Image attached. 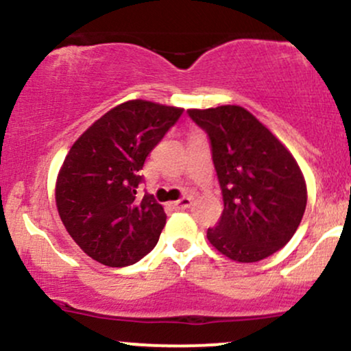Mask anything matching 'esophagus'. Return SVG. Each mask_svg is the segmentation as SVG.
<instances>
[{"mask_svg": "<svg viewBox=\"0 0 351 351\" xmlns=\"http://www.w3.org/2000/svg\"><path fill=\"white\" fill-rule=\"evenodd\" d=\"M191 196H183V198H180L178 201H173L171 206L176 208V209H186L191 206Z\"/></svg>", "mask_w": 351, "mask_h": 351, "instance_id": "1", "label": "esophagus"}]
</instances>
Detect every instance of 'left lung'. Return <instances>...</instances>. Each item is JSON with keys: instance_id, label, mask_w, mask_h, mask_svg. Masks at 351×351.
Segmentation results:
<instances>
[{"instance_id": "left-lung-1", "label": "left lung", "mask_w": 351, "mask_h": 351, "mask_svg": "<svg viewBox=\"0 0 351 351\" xmlns=\"http://www.w3.org/2000/svg\"><path fill=\"white\" fill-rule=\"evenodd\" d=\"M188 115L206 132L224 201L209 243L237 263L272 256L295 234L307 206L295 158L243 107L191 108Z\"/></svg>"}]
</instances>
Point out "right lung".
Here are the masks:
<instances>
[{"mask_svg": "<svg viewBox=\"0 0 351 351\" xmlns=\"http://www.w3.org/2000/svg\"><path fill=\"white\" fill-rule=\"evenodd\" d=\"M183 108L147 100L120 104L79 136L60 168L56 204L72 239L108 267L138 263L158 243L163 206L145 191L140 170Z\"/></svg>", "mask_w": 351, "mask_h": 351, "instance_id": "1", "label": "right lung"}]
</instances>
